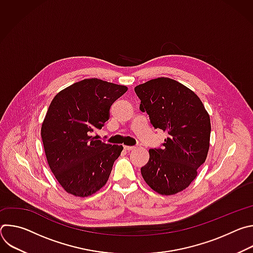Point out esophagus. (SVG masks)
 <instances>
[{"label": "esophagus", "mask_w": 253, "mask_h": 253, "mask_svg": "<svg viewBox=\"0 0 253 253\" xmlns=\"http://www.w3.org/2000/svg\"><path fill=\"white\" fill-rule=\"evenodd\" d=\"M135 148H136L135 146H127V145L124 146V149H125L126 151H132V150H134Z\"/></svg>", "instance_id": "1"}]
</instances>
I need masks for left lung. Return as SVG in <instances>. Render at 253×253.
Listing matches in <instances>:
<instances>
[{"mask_svg":"<svg viewBox=\"0 0 253 253\" xmlns=\"http://www.w3.org/2000/svg\"><path fill=\"white\" fill-rule=\"evenodd\" d=\"M140 110L155 129L168 133L162 149H150L141 168L145 182L161 195L186 189L197 176L209 150L211 124L199 97L170 78H156L134 88Z\"/></svg>","mask_w":253,"mask_h":253,"instance_id":"obj_1","label":"left lung"}]
</instances>
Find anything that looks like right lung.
I'll return each mask as SVG.
<instances>
[{
	"instance_id": "1",
	"label": "right lung",
	"mask_w": 253,
	"mask_h": 253,
	"mask_svg": "<svg viewBox=\"0 0 253 253\" xmlns=\"http://www.w3.org/2000/svg\"><path fill=\"white\" fill-rule=\"evenodd\" d=\"M127 90L97 78L84 79L52 100L41 136L49 167L69 194L91 196L107 183L123 146L95 140L91 134L109 120L110 107Z\"/></svg>"
}]
</instances>
